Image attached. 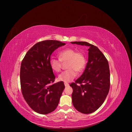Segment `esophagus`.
Here are the masks:
<instances>
[{"instance_id": "esophagus-1", "label": "esophagus", "mask_w": 132, "mask_h": 132, "mask_svg": "<svg viewBox=\"0 0 132 132\" xmlns=\"http://www.w3.org/2000/svg\"><path fill=\"white\" fill-rule=\"evenodd\" d=\"M64 85H65V87H68L69 86V84H68V83H66V82L64 83Z\"/></svg>"}]
</instances>
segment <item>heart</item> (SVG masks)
Returning a JSON list of instances; mask_svg holds the SVG:
<instances>
[{"label":"heart","mask_w":132,"mask_h":132,"mask_svg":"<svg viewBox=\"0 0 132 132\" xmlns=\"http://www.w3.org/2000/svg\"><path fill=\"white\" fill-rule=\"evenodd\" d=\"M59 59L51 57L49 64L53 71L59 72L61 70L62 62H68V70L58 75V80L62 82H70L73 80L77 77V72H81L84 70L86 64L85 55L72 48H68L61 51L59 53Z\"/></svg>","instance_id":"b5f03b06"}]
</instances>
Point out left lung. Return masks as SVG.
Wrapping results in <instances>:
<instances>
[{
    "mask_svg": "<svg viewBox=\"0 0 132 132\" xmlns=\"http://www.w3.org/2000/svg\"><path fill=\"white\" fill-rule=\"evenodd\" d=\"M71 43L89 47L88 61L84 72L70 86L73 90L72 98L74 108L81 113L89 114L102 105L109 93V63L104 55L96 46L86 42Z\"/></svg>",
    "mask_w": 132,
    "mask_h": 132,
    "instance_id": "obj_1",
    "label": "left lung"
}]
</instances>
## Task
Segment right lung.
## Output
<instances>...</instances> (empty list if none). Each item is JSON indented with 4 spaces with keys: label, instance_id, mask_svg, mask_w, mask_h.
Here are the masks:
<instances>
[{
    "label": "right lung",
    "instance_id": "right-lung-1",
    "mask_svg": "<svg viewBox=\"0 0 132 132\" xmlns=\"http://www.w3.org/2000/svg\"><path fill=\"white\" fill-rule=\"evenodd\" d=\"M66 44L55 40L38 42L25 55L20 68V84L22 95L35 112L50 113L57 108L65 88L60 81L51 84L55 76L49 60L52 53Z\"/></svg>",
    "mask_w": 132,
    "mask_h": 132
}]
</instances>
